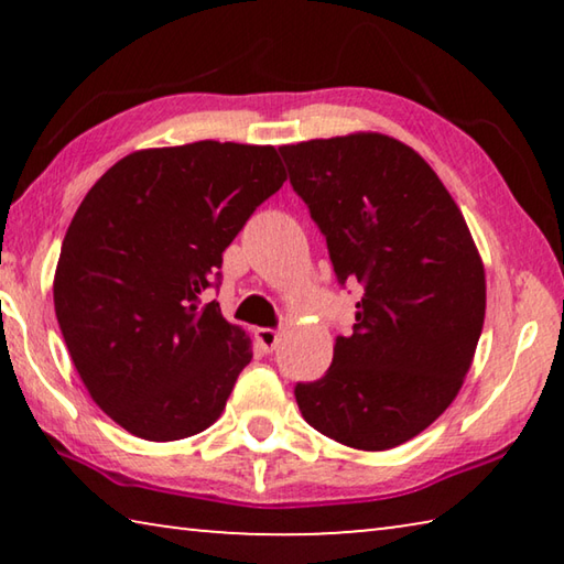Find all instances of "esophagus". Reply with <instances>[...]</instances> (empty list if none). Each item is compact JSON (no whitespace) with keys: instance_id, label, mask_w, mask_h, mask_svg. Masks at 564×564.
<instances>
[{"instance_id":"esophagus-1","label":"esophagus","mask_w":564,"mask_h":564,"mask_svg":"<svg viewBox=\"0 0 564 564\" xmlns=\"http://www.w3.org/2000/svg\"><path fill=\"white\" fill-rule=\"evenodd\" d=\"M256 340H259V346H261L263 352H271L275 346H279V330L259 328V330H256Z\"/></svg>"}]
</instances>
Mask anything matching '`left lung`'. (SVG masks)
I'll list each match as a JSON object with an SVG mask.
<instances>
[{"label": "left lung", "instance_id": "left-lung-1", "mask_svg": "<svg viewBox=\"0 0 564 564\" xmlns=\"http://www.w3.org/2000/svg\"><path fill=\"white\" fill-rule=\"evenodd\" d=\"M326 236L356 323L326 376L295 383L305 423L356 451H390L453 403L485 321V269L460 208L413 149L386 133L281 147Z\"/></svg>", "mask_w": 564, "mask_h": 564}]
</instances>
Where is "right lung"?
<instances>
[{
  "instance_id": "1",
  "label": "right lung",
  "mask_w": 564,
  "mask_h": 564,
  "mask_svg": "<svg viewBox=\"0 0 564 564\" xmlns=\"http://www.w3.org/2000/svg\"><path fill=\"white\" fill-rule=\"evenodd\" d=\"M283 181L273 147L196 141L133 151L84 196L54 311L94 403L123 431L169 443L221 415L253 350L204 291Z\"/></svg>"
}]
</instances>
